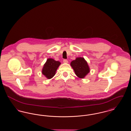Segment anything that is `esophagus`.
<instances>
[{
	"label": "esophagus",
	"instance_id": "obj_1",
	"mask_svg": "<svg viewBox=\"0 0 131 131\" xmlns=\"http://www.w3.org/2000/svg\"><path fill=\"white\" fill-rule=\"evenodd\" d=\"M63 62L64 63H68V61L67 60H66V59H64V60H63Z\"/></svg>",
	"mask_w": 131,
	"mask_h": 131
}]
</instances>
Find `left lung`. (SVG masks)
<instances>
[{
  "instance_id": "8db88e82",
  "label": "left lung",
  "mask_w": 131,
  "mask_h": 131,
  "mask_svg": "<svg viewBox=\"0 0 131 131\" xmlns=\"http://www.w3.org/2000/svg\"><path fill=\"white\" fill-rule=\"evenodd\" d=\"M71 66L73 69L75 74L81 79H83L90 72V68L87 61L83 57H77L72 61Z\"/></svg>"
}]
</instances>
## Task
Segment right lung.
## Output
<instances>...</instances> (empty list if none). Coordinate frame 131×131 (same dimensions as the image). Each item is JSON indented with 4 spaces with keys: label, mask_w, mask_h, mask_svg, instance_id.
Returning a JSON list of instances; mask_svg holds the SVG:
<instances>
[{
    "label": "right lung",
    "mask_w": 131,
    "mask_h": 131,
    "mask_svg": "<svg viewBox=\"0 0 131 131\" xmlns=\"http://www.w3.org/2000/svg\"><path fill=\"white\" fill-rule=\"evenodd\" d=\"M60 64L61 63L58 61H56L52 58H48L42 68V74L48 79H51L56 75V70Z\"/></svg>",
    "instance_id": "right-lung-1"
}]
</instances>
